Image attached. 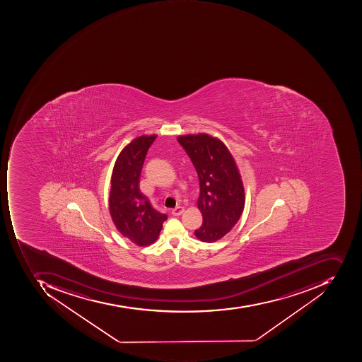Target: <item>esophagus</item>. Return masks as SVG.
Returning <instances> with one entry per match:
<instances>
[{
  "mask_svg": "<svg viewBox=\"0 0 362 362\" xmlns=\"http://www.w3.org/2000/svg\"><path fill=\"white\" fill-rule=\"evenodd\" d=\"M185 209L182 206H176L175 209H173L172 214L175 215V216H178V215H182L184 213Z\"/></svg>",
  "mask_w": 362,
  "mask_h": 362,
  "instance_id": "1",
  "label": "esophagus"
}]
</instances>
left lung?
<instances>
[{"label": "left lung", "mask_w": 362, "mask_h": 362, "mask_svg": "<svg viewBox=\"0 0 362 362\" xmlns=\"http://www.w3.org/2000/svg\"><path fill=\"white\" fill-rule=\"evenodd\" d=\"M198 173L200 194L197 206L204 223L194 236L204 243L223 238L235 226L245 208L244 182L226 144L209 134L178 136Z\"/></svg>", "instance_id": "obj_1"}]
</instances>
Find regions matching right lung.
<instances>
[{"label":"right lung","mask_w":362,"mask_h":362,"mask_svg":"<svg viewBox=\"0 0 362 362\" xmlns=\"http://www.w3.org/2000/svg\"><path fill=\"white\" fill-rule=\"evenodd\" d=\"M156 138L153 134L132 140L118 154L112 172L110 215L118 232L139 247L153 244L168 218L152 208L139 188L144 158Z\"/></svg>","instance_id":"add662e5"}]
</instances>
